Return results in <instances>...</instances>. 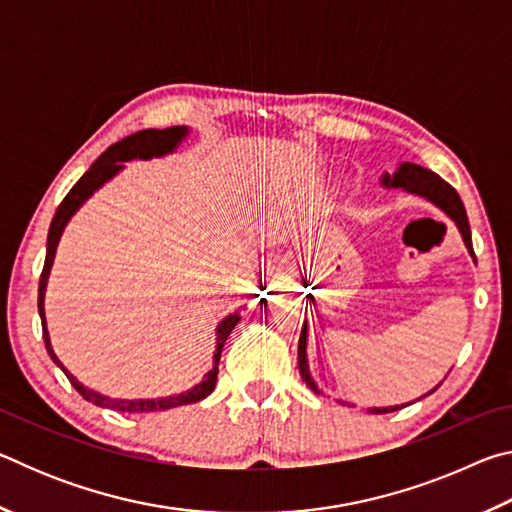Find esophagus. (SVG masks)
<instances>
[{"label": "esophagus", "mask_w": 512, "mask_h": 512, "mask_svg": "<svg viewBox=\"0 0 512 512\" xmlns=\"http://www.w3.org/2000/svg\"><path fill=\"white\" fill-rule=\"evenodd\" d=\"M266 277H268V282H275V277H277L275 266H268V268H266Z\"/></svg>", "instance_id": "obj_1"}]
</instances>
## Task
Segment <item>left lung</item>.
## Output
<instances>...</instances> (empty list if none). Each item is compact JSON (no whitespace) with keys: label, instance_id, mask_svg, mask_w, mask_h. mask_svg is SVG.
I'll list each match as a JSON object with an SVG mask.
<instances>
[{"label":"left lung","instance_id":"8db88e82","mask_svg":"<svg viewBox=\"0 0 512 512\" xmlns=\"http://www.w3.org/2000/svg\"><path fill=\"white\" fill-rule=\"evenodd\" d=\"M379 185L384 187V189H402V192H406V194L420 196V198H424V201H429L431 205H436L440 212L447 214L449 219L456 223V228H458V232H461V237H463V244L467 248V253H470V257L474 259L470 223H467V214H465V207H463L461 196L456 194V189L452 185H447L443 178L436 176V173L429 171V169L420 167V164H415V162H400L393 173H386L384 171V176L379 178ZM474 262H476V259H474ZM307 339H309V329H307V323H305V327H302V334H300V341H298V368H300V377L305 379V384L316 395H320V388H318V384H316L314 377H311V372H309ZM440 384H443V381H440ZM436 388H431L429 393L436 391ZM427 395H422V397H427ZM418 400H420V397H418ZM339 402L345 404V406H352L350 402H343V400H339ZM404 406H409V404L370 406V409H366V411L368 413H391V411H397V409H404Z\"/></svg>","mask_w":512,"mask_h":512}]
</instances>
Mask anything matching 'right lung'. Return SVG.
Returning <instances> with one entry per match:
<instances>
[{
    "instance_id": "obj_1",
    "label": "right lung",
    "mask_w": 512,
    "mask_h": 512,
    "mask_svg": "<svg viewBox=\"0 0 512 512\" xmlns=\"http://www.w3.org/2000/svg\"><path fill=\"white\" fill-rule=\"evenodd\" d=\"M187 135H189L187 126H171V128H164V131H158V128H146V131H140L131 137H126V140L112 144L110 149L103 151L97 158V162H94L92 167L83 173L79 183L69 189V194L63 198V203L58 205L54 219H51V225H49L47 257H45V268H42L40 287H38V311L42 318V336H45V345H47L51 361H54L56 366L65 372L67 379L72 381V386L85 397V400L101 406V409H112V411H121V413H151V411L176 409V406L205 400V397L210 395L216 386V375H219V361H221L223 345H225V341H228L232 329H235V325L241 320V314L239 311H235V314H228L219 325H216V348H214V359H212L214 363H212V368L207 370V375L203 377L201 384L192 386L185 393H176L169 397H155V400H121V397H110V395H103L99 391H92V388L83 386L81 381L63 366V361L58 359V354L54 352V348H51L47 318H45V293H47L51 266H54L58 241H60V237H63L67 223L72 221V216L81 210V205L88 201V198L97 192V189H101L108 183V180L115 178L119 171H124L126 162H135V160L146 162L153 158H164V155H169V153H176L178 146L187 140Z\"/></svg>"
}]
</instances>
